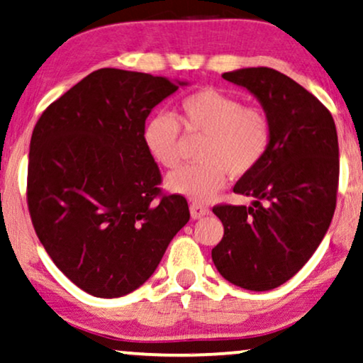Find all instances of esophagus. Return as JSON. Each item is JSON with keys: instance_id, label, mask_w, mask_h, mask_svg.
Here are the masks:
<instances>
[{"instance_id": "34e87169", "label": "esophagus", "mask_w": 363, "mask_h": 363, "mask_svg": "<svg viewBox=\"0 0 363 363\" xmlns=\"http://www.w3.org/2000/svg\"><path fill=\"white\" fill-rule=\"evenodd\" d=\"M208 213H210V210L203 205H199V203H191L190 205V215H191L193 220L203 218V216H206Z\"/></svg>"}]
</instances>
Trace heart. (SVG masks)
Returning a JSON list of instances; mask_svg holds the SVG:
<instances>
[{
  "label": "heart",
  "instance_id": "b5f03b06",
  "mask_svg": "<svg viewBox=\"0 0 363 363\" xmlns=\"http://www.w3.org/2000/svg\"><path fill=\"white\" fill-rule=\"evenodd\" d=\"M178 121L188 133L205 136L199 160L167 177V188L193 201L213 200L223 190L228 175L242 178L265 158L270 145V125L265 113L242 106L237 98L215 88H203L183 98ZM180 126L173 116L157 113L145 121L143 143L155 162L164 168L178 164Z\"/></svg>",
  "mask_w": 363,
  "mask_h": 363
}]
</instances>
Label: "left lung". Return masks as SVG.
Wrapping results in <instances>:
<instances>
[{"mask_svg":"<svg viewBox=\"0 0 363 363\" xmlns=\"http://www.w3.org/2000/svg\"><path fill=\"white\" fill-rule=\"evenodd\" d=\"M223 78L260 103L270 145L233 188L253 196L252 205L213 208L225 233L211 260L230 284L267 291L308 262L330 227L340 172L335 121L312 93L277 69L242 68Z\"/></svg>","mask_w":363,"mask_h":363,"instance_id":"8db88e82","label":"left lung"}]
</instances>
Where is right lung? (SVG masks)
<instances>
[{
	"mask_svg": "<svg viewBox=\"0 0 363 363\" xmlns=\"http://www.w3.org/2000/svg\"><path fill=\"white\" fill-rule=\"evenodd\" d=\"M186 82L101 68L43 111L33 130L28 208L45 250L74 285L115 298L147 281L190 220L186 200L160 196L143 126Z\"/></svg>",
	"mask_w": 363,
	"mask_h": 363,
	"instance_id": "add662e5",
	"label": "right lung"
}]
</instances>
